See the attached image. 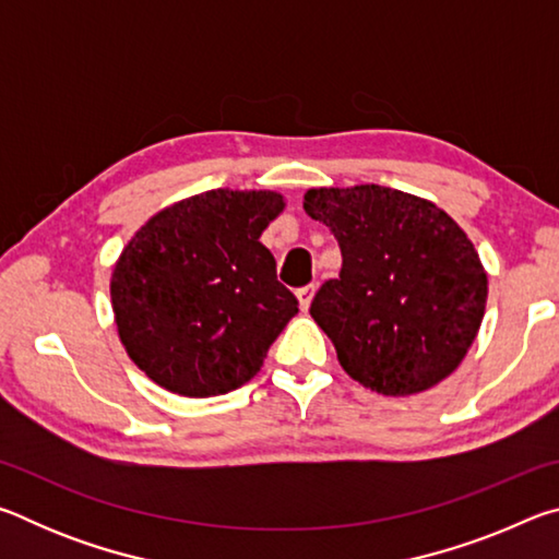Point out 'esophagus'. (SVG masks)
Wrapping results in <instances>:
<instances>
[{
    "label": "esophagus",
    "mask_w": 559,
    "mask_h": 559,
    "mask_svg": "<svg viewBox=\"0 0 559 559\" xmlns=\"http://www.w3.org/2000/svg\"><path fill=\"white\" fill-rule=\"evenodd\" d=\"M313 293H316V286H302V288L296 290V298H298L300 310H308V308H310V300H313Z\"/></svg>",
    "instance_id": "obj_1"
}]
</instances>
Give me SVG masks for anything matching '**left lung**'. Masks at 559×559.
<instances>
[{"label": "left lung", "mask_w": 559, "mask_h": 559, "mask_svg": "<svg viewBox=\"0 0 559 559\" xmlns=\"http://www.w3.org/2000/svg\"><path fill=\"white\" fill-rule=\"evenodd\" d=\"M306 210L337 239L343 269L310 302L343 370L384 396L449 377L480 328L488 276L461 226L392 187L308 189Z\"/></svg>", "instance_id": "obj_1"}]
</instances>
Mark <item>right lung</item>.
I'll return each mask as SVG.
<instances>
[{
    "label": "right lung",
    "mask_w": 559,
    "mask_h": 559,
    "mask_svg": "<svg viewBox=\"0 0 559 559\" xmlns=\"http://www.w3.org/2000/svg\"><path fill=\"white\" fill-rule=\"evenodd\" d=\"M283 212L276 192H212L155 214L110 281L122 345L155 384L182 396L236 390L261 370L298 313L259 239Z\"/></svg>",
    "instance_id": "1"
}]
</instances>
